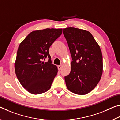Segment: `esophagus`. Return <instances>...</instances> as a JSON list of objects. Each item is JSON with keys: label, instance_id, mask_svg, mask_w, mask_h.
<instances>
[{"label": "esophagus", "instance_id": "obj_1", "mask_svg": "<svg viewBox=\"0 0 120 120\" xmlns=\"http://www.w3.org/2000/svg\"><path fill=\"white\" fill-rule=\"evenodd\" d=\"M58 70H61L62 68V65H59V66H58Z\"/></svg>", "mask_w": 120, "mask_h": 120}]
</instances>
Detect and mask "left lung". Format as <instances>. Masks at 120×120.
<instances>
[{"instance_id":"obj_1","label":"left lung","mask_w":120,"mask_h":120,"mask_svg":"<svg viewBox=\"0 0 120 120\" xmlns=\"http://www.w3.org/2000/svg\"><path fill=\"white\" fill-rule=\"evenodd\" d=\"M72 61L69 75L64 77L67 88L83 95L98 84L103 73V57L98 43L90 32L75 27L64 28Z\"/></svg>"}]
</instances>
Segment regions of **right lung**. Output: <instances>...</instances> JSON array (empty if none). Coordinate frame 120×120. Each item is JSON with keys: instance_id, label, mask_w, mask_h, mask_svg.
<instances>
[{"instance_id": "1", "label": "right lung", "mask_w": 120, "mask_h": 120, "mask_svg": "<svg viewBox=\"0 0 120 120\" xmlns=\"http://www.w3.org/2000/svg\"><path fill=\"white\" fill-rule=\"evenodd\" d=\"M62 32V28L34 31L19 44L15 63V73L22 86L32 94L49 90L57 75V67L52 64L49 50ZM47 57L48 62L42 61Z\"/></svg>"}]
</instances>
